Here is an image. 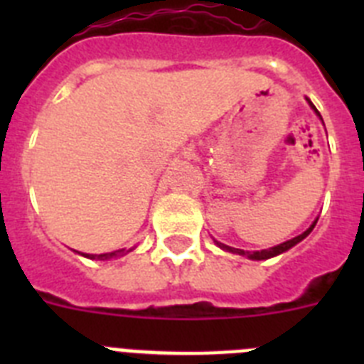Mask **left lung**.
I'll return each instance as SVG.
<instances>
[{
    "label": "left lung",
    "instance_id": "1",
    "mask_svg": "<svg viewBox=\"0 0 364 364\" xmlns=\"http://www.w3.org/2000/svg\"><path fill=\"white\" fill-rule=\"evenodd\" d=\"M306 100H308V98H306ZM308 104H310L311 107H314V111L317 112V114H319V111H317V109H315V105L311 104L310 100H308ZM319 117H321V114H319ZM315 224H317V220H315L314 224H311V226L308 228L306 231H304V233L297 235V237H294V239H290V240H286V242L279 244V246L269 247V250H260V252H244V250H239V247H230V246H226V244H222V242H217V244H218V246L222 247V250H226V252L239 253V255H246L247 259H252V260H264V259H269V257L279 255V253L286 252V250H290V247H291V246H295V244H297V242H301V240L304 239V237H308V235H310V231L314 230Z\"/></svg>",
    "mask_w": 364,
    "mask_h": 364
}]
</instances>
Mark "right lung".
Listing matches in <instances>:
<instances>
[{
	"mask_svg": "<svg viewBox=\"0 0 364 364\" xmlns=\"http://www.w3.org/2000/svg\"><path fill=\"white\" fill-rule=\"evenodd\" d=\"M125 250H117V252H111V253H102V255H89V253H82L83 257L87 259H92V260H109V259H117V257L124 255Z\"/></svg>",
	"mask_w": 364,
	"mask_h": 364,
	"instance_id": "1",
	"label": "right lung"
}]
</instances>
